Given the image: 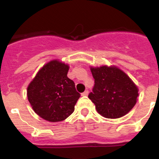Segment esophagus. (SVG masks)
Masks as SVG:
<instances>
[{"instance_id": "34e87169", "label": "esophagus", "mask_w": 159, "mask_h": 159, "mask_svg": "<svg viewBox=\"0 0 159 159\" xmlns=\"http://www.w3.org/2000/svg\"><path fill=\"white\" fill-rule=\"evenodd\" d=\"M88 93H89L88 90H85L84 92V93H81V96H87V95H88Z\"/></svg>"}]
</instances>
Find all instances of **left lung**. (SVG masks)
Instances as JSON below:
<instances>
[{"instance_id": "8db88e82", "label": "left lung", "mask_w": 159, "mask_h": 159, "mask_svg": "<svg viewBox=\"0 0 159 159\" xmlns=\"http://www.w3.org/2000/svg\"><path fill=\"white\" fill-rule=\"evenodd\" d=\"M90 70L95 84L88 98L98 114L116 119L132 110L137 102L138 88L125 72L114 66L91 67Z\"/></svg>"}]
</instances>
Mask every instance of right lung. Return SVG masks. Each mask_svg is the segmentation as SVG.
<instances>
[{
  "instance_id": "1",
  "label": "right lung",
  "mask_w": 159,
  "mask_h": 159,
  "mask_svg": "<svg viewBox=\"0 0 159 159\" xmlns=\"http://www.w3.org/2000/svg\"><path fill=\"white\" fill-rule=\"evenodd\" d=\"M69 66L54 60L43 66L27 87L28 101L40 117L60 122L73 113L81 94L67 77Z\"/></svg>"
}]
</instances>
